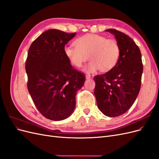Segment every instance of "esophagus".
I'll list each match as a JSON object with an SVG mask.
<instances>
[{"instance_id": "esophagus-1", "label": "esophagus", "mask_w": 159, "mask_h": 159, "mask_svg": "<svg viewBox=\"0 0 159 159\" xmlns=\"http://www.w3.org/2000/svg\"><path fill=\"white\" fill-rule=\"evenodd\" d=\"M93 75H89V74H87L85 75V78L86 79H91L93 78Z\"/></svg>"}]
</instances>
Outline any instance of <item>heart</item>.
Listing matches in <instances>:
<instances>
[{
	"label": "heart",
	"instance_id": "1",
	"mask_svg": "<svg viewBox=\"0 0 159 159\" xmlns=\"http://www.w3.org/2000/svg\"><path fill=\"white\" fill-rule=\"evenodd\" d=\"M74 46L64 48V54L71 65L80 68L89 58L85 68L87 72L98 70L107 71L117 64L120 56L117 42L98 34H86L74 41Z\"/></svg>",
	"mask_w": 159,
	"mask_h": 159
}]
</instances>
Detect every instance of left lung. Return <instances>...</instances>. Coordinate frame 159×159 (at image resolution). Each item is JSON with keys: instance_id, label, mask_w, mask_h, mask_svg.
<instances>
[{"instance_id": "obj_1", "label": "left lung", "mask_w": 159, "mask_h": 159, "mask_svg": "<svg viewBox=\"0 0 159 159\" xmlns=\"http://www.w3.org/2000/svg\"><path fill=\"white\" fill-rule=\"evenodd\" d=\"M105 31L115 35L120 56L114 68L94 77V94L99 109L106 116L114 117L127 112L136 100L143 67L141 51L132 38L115 29Z\"/></svg>"}]
</instances>
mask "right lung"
<instances>
[{
	"label": "right lung",
	"mask_w": 159,
	"mask_h": 159,
	"mask_svg": "<svg viewBox=\"0 0 159 159\" xmlns=\"http://www.w3.org/2000/svg\"><path fill=\"white\" fill-rule=\"evenodd\" d=\"M76 33L56 29L43 32L28 52L27 87L35 106L46 118L61 121L75 107V95L85 81L64 54L65 45Z\"/></svg>",
	"instance_id": "1"
}]
</instances>
